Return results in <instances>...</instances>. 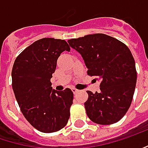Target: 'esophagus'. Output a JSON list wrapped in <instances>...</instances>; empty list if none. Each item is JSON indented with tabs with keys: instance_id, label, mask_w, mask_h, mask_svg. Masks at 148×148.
I'll use <instances>...</instances> for the list:
<instances>
[{
	"instance_id": "34e87169",
	"label": "esophagus",
	"mask_w": 148,
	"mask_h": 148,
	"mask_svg": "<svg viewBox=\"0 0 148 148\" xmlns=\"http://www.w3.org/2000/svg\"><path fill=\"white\" fill-rule=\"evenodd\" d=\"M71 91L73 92V93H74V94H76V93L78 92V89H77V88H72V89H71Z\"/></svg>"
}]
</instances>
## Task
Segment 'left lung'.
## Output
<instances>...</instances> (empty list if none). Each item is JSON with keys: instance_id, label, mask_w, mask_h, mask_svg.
<instances>
[{"instance_id": "obj_1", "label": "left lung", "mask_w": 148, "mask_h": 148, "mask_svg": "<svg viewBox=\"0 0 148 148\" xmlns=\"http://www.w3.org/2000/svg\"><path fill=\"white\" fill-rule=\"evenodd\" d=\"M78 51L88 67V75L100 81V91H87L84 103L90 120L99 125L118 122L132 103L136 83V70L132 52L114 38L94 34L67 41Z\"/></svg>"}]
</instances>
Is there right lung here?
<instances>
[{
    "mask_svg": "<svg viewBox=\"0 0 148 148\" xmlns=\"http://www.w3.org/2000/svg\"><path fill=\"white\" fill-rule=\"evenodd\" d=\"M64 39L44 38L27 47L14 61L12 89L27 121L38 131H60L68 122L73 92L70 88L56 91L50 78L60 54L70 51Z\"/></svg>",
    "mask_w": 148,
    "mask_h": 148,
    "instance_id": "add662e5",
    "label": "right lung"
}]
</instances>
